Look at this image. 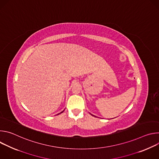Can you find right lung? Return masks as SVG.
I'll list each match as a JSON object with an SVG mask.
<instances>
[{"mask_svg":"<svg viewBox=\"0 0 159 159\" xmlns=\"http://www.w3.org/2000/svg\"><path fill=\"white\" fill-rule=\"evenodd\" d=\"M63 112V111H62V112ZM61 112H60V113H61ZM58 115H59V114H58Z\"/></svg>","mask_w":159,"mask_h":159,"instance_id":"obj_1","label":"right lung"}]
</instances>
